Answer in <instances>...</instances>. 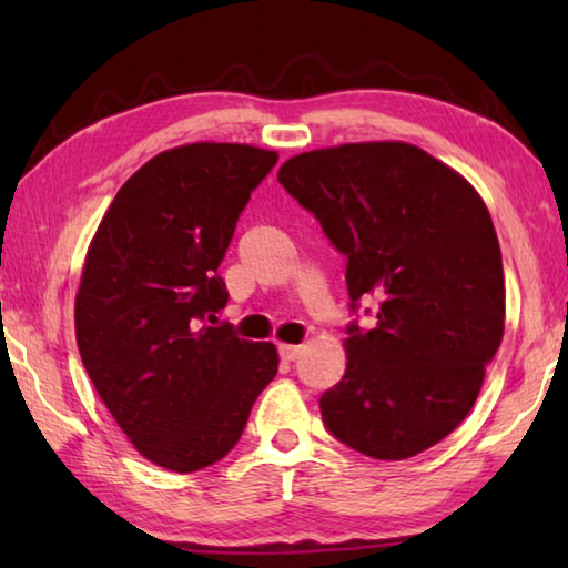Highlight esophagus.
<instances>
[{
	"mask_svg": "<svg viewBox=\"0 0 568 568\" xmlns=\"http://www.w3.org/2000/svg\"><path fill=\"white\" fill-rule=\"evenodd\" d=\"M277 353H281L283 361H295L297 355L303 353V345H293V343H277Z\"/></svg>",
	"mask_w": 568,
	"mask_h": 568,
	"instance_id": "obj_1",
	"label": "esophagus"
}]
</instances>
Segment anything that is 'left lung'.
<instances>
[{
  "label": "left lung",
  "instance_id": "left-lung-1",
  "mask_svg": "<svg viewBox=\"0 0 568 568\" xmlns=\"http://www.w3.org/2000/svg\"><path fill=\"white\" fill-rule=\"evenodd\" d=\"M277 182L348 255V295L378 297L376 328L351 325L345 376L321 396L331 434L403 460L464 420L504 338L501 247L476 187L410 142L301 152Z\"/></svg>",
  "mask_w": 568,
  "mask_h": 568
}]
</instances>
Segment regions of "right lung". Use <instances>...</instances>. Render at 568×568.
I'll list each match as a JSON object with an SVG mask.
<instances>
[{"instance_id": "add662e5", "label": "right lung", "mask_w": 568, "mask_h": 568, "mask_svg": "<svg viewBox=\"0 0 568 568\" xmlns=\"http://www.w3.org/2000/svg\"><path fill=\"white\" fill-rule=\"evenodd\" d=\"M275 150L187 142L118 190L74 297L82 363L122 434L152 464L190 474L225 458L275 378L273 343L215 328L217 265Z\"/></svg>"}]
</instances>
